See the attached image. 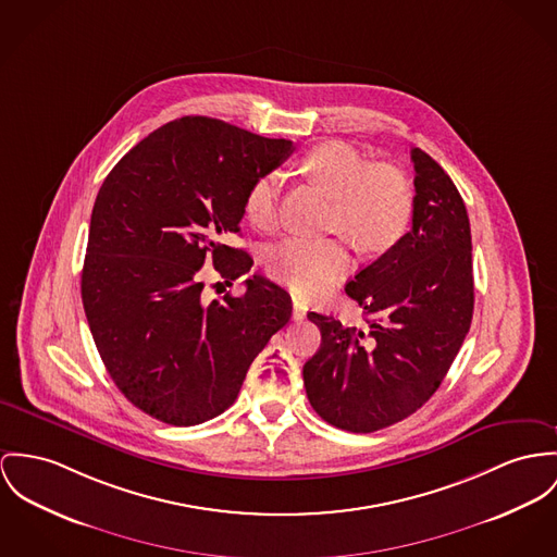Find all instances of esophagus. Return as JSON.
<instances>
[{
  "label": "esophagus",
  "mask_w": 557,
  "mask_h": 557,
  "mask_svg": "<svg viewBox=\"0 0 557 557\" xmlns=\"http://www.w3.org/2000/svg\"><path fill=\"white\" fill-rule=\"evenodd\" d=\"M305 315H307V307L299 302V300H295L293 302V320L300 322V320H305Z\"/></svg>",
  "instance_id": "esophagus-1"
}]
</instances>
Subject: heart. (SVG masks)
Returning a JSON list of instances; mask_svg holds the SVG:
<instances>
[{"mask_svg": "<svg viewBox=\"0 0 557 557\" xmlns=\"http://www.w3.org/2000/svg\"><path fill=\"white\" fill-rule=\"evenodd\" d=\"M302 168L318 180L333 201L331 226L364 252L389 248L409 226L413 197L405 175L387 165H371L345 141H324L302 157ZM282 177L262 173L246 195V215L260 228L277 218ZM269 271L302 297L326 293L351 267V257L339 239L293 235L267 255Z\"/></svg>", "mask_w": 557, "mask_h": 557, "instance_id": "1", "label": "heart"}]
</instances>
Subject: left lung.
<instances>
[{
	"mask_svg": "<svg viewBox=\"0 0 557 557\" xmlns=\"http://www.w3.org/2000/svg\"><path fill=\"white\" fill-rule=\"evenodd\" d=\"M411 231L345 284L367 329L309 311L320 349L302 382L315 413L349 432H375L416 413L447 375L471 329V222L443 168L411 148Z\"/></svg>",
	"mask_w": 557,
	"mask_h": 557,
	"instance_id": "1",
	"label": "left lung"
}]
</instances>
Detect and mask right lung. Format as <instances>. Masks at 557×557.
<instances>
[{
    "mask_svg": "<svg viewBox=\"0 0 557 557\" xmlns=\"http://www.w3.org/2000/svg\"><path fill=\"white\" fill-rule=\"evenodd\" d=\"M293 148L290 139L184 116L141 139L103 180L83 305L112 382L144 413L172 426L220 416L290 320V295L262 275L246 280L242 297L206 302L201 267L214 262L224 284L250 271V255L222 242L239 233L252 182Z\"/></svg>",
    "mask_w": 557,
    "mask_h": 557,
    "instance_id": "add662e5",
    "label": "right lung"
}]
</instances>
